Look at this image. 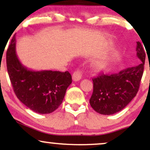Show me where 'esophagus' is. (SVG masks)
I'll use <instances>...</instances> for the list:
<instances>
[{
	"instance_id": "obj_1",
	"label": "esophagus",
	"mask_w": 150,
	"mask_h": 150,
	"mask_svg": "<svg viewBox=\"0 0 150 150\" xmlns=\"http://www.w3.org/2000/svg\"><path fill=\"white\" fill-rule=\"evenodd\" d=\"M81 78H82V72L80 70H77L73 74V80L75 82L79 81Z\"/></svg>"
}]
</instances>
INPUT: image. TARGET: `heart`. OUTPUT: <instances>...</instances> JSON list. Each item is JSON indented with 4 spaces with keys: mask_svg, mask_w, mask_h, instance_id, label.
I'll use <instances>...</instances> for the list:
<instances>
[{
    "mask_svg": "<svg viewBox=\"0 0 150 150\" xmlns=\"http://www.w3.org/2000/svg\"><path fill=\"white\" fill-rule=\"evenodd\" d=\"M108 63H109V58L108 57H104L99 58V59L95 60L92 63V67L94 70H104V68H106Z\"/></svg>",
    "mask_w": 150,
    "mask_h": 150,
    "instance_id": "b5f03b06",
    "label": "heart"
}]
</instances>
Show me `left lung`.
<instances>
[{"instance_id": "1", "label": "left lung", "mask_w": 150, "mask_h": 150, "mask_svg": "<svg viewBox=\"0 0 150 150\" xmlns=\"http://www.w3.org/2000/svg\"><path fill=\"white\" fill-rule=\"evenodd\" d=\"M137 56L142 61L137 66L113 75H101L93 78V93L89 103L93 109L103 115L119 112L135 97L144 70L145 53L140 42L136 46Z\"/></svg>"}]
</instances>
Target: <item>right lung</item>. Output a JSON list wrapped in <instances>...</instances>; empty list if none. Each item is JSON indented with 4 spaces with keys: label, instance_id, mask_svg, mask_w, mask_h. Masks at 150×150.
Returning <instances> with one entry per match:
<instances>
[{
    "label": "right lung",
    "instance_id": "add662e5",
    "mask_svg": "<svg viewBox=\"0 0 150 150\" xmlns=\"http://www.w3.org/2000/svg\"><path fill=\"white\" fill-rule=\"evenodd\" d=\"M15 34L6 53L7 70L15 95L34 112L52 113L62 104L66 89L72 83L71 75L68 71L28 69L16 54Z\"/></svg>",
    "mask_w": 150,
    "mask_h": 150
}]
</instances>
